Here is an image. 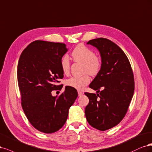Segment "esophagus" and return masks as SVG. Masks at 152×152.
I'll return each mask as SVG.
<instances>
[{
  "label": "esophagus",
  "mask_w": 152,
  "mask_h": 152,
  "mask_svg": "<svg viewBox=\"0 0 152 152\" xmlns=\"http://www.w3.org/2000/svg\"><path fill=\"white\" fill-rule=\"evenodd\" d=\"M77 93H78V96H81V95H83V93L81 91L78 90V91H77Z\"/></svg>",
  "instance_id": "34e87169"
}]
</instances>
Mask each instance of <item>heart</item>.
Wrapping results in <instances>:
<instances>
[{
  "instance_id": "heart-1",
  "label": "heart",
  "mask_w": 152,
  "mask_h": 152,
  "mask_svg": "<svg viewBox=\"0 0 152 152\" xmlns=\"http://www.w3.org/2000/svg\"><path fill=\"white\" fill-rule=\"evenodd\" d=\"M71 56L75 62L83 64V72H88L91 76H96L100 72L102 67V58L95 54L94 50L83 44L76 45L72 50ZM61 67L66 75L69 74L71 62L67 56H64L61 60ZM90 82V77L88 73L81 76L71 77L66 80L67 86L81 90Z\"/></svg>"
}]
</instances>
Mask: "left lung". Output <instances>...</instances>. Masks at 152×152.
<instances>
[{
	"mask_svg": "<svg viewBox=\"0 0 152 152\" xmlns=\"http://www.w3.org/2000/svg\"><path fill=\"white\" fill-rule=\"evenodd\" d=\"M87 43L99 50L102 67L90 85L99 94L85 93L89 99L85 116L92 127L105 131L117 126L126 115L134 94V75L128 58L113 42L99 38Z\"/></svg>",
	"mask_w": 152,
	"mask_h": 152,
	"instance_id": "left-lung-1",
	"label": "left lung"
}]
</instances>
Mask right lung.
I'll use <instances>...</instances> for the list:
<instances>
[{
	"mask_svg": "<svg viewBox=\"0 0 152 152\" xmlns=\"http://www.w3.org/2000/svg\"><path fill=\"white\" fill-rule=\"evenodd\" d=\"M67 51L65 43L36 40L24 48L19 59L22 108L31 124L44 133L62 128L77 96V90L70 86H66L59 96L52 95V91L62 88L57 83L64 77L61 60Z\"/></svg>",
	"mask_w": 152,
	"mask_h": 152,
	"instance_id": "obj_1",
	"label": "right lung"
}]
</instances>
